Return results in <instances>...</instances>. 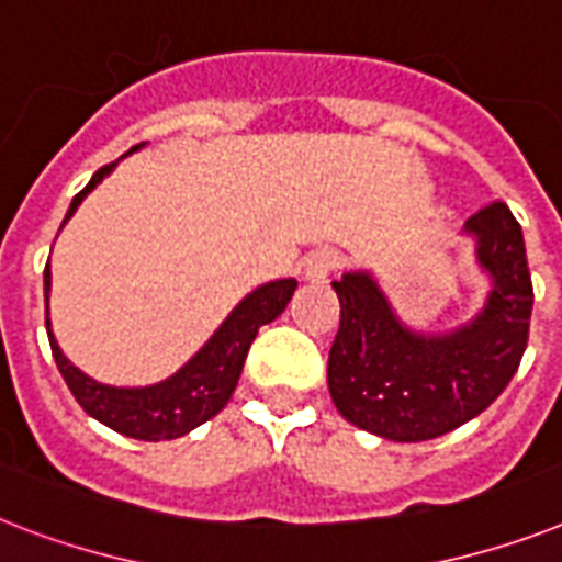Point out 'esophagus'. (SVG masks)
Returning a JSON list of instances; mask_svg holds the SVG:
<instances>
[{
	"instance_id": "34e87169",
	"label": "esophagus",
	"mask_w": 562,
	"mask_h": 562,
	"mask_svg": "<svg viewBox=\"0 0 562 562\" xmlns=\"http://www.w3.org/2000/svg\"><path fill=\"white\" fill-rule=\"evenodd\" d=\"M337 266H340V257L335 248H317L303 259V277L308 282H323Z\"/></svg>"
}]
</instances>
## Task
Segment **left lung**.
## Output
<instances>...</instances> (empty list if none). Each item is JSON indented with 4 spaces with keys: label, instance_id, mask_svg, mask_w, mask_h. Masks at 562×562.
Here are the masks:
<instances>
[{
    "label": "left lung",
    "instance_id": "1",
    "mask_svg": "<svg viewBox=\"0 0 562 562\" xmlns=\"http://www.w3.org/2000/svg\"><path fill=\"white\" fill-rule=\"evenodd\" d=\"M464 231L494 280L476 321L453 335L401 326L369 273L331 282L340 328L328 352V392L346 422L381 439L427 441L499 398L528 346L533 285L522 227L505 202L479 207Z\"/></svg>",
    "mask_w": 562,
    "mask_h": 562
}]
</instances>
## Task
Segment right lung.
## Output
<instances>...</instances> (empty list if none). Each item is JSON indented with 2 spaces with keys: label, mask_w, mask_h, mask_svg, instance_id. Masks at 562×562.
Listing matches in <instances>:
<instances>
[{
  "label": "right lung",
  "mask_w": 562,
  "mask_h": 562,
  "mask_svg": "<svg viewBox=\"0 0 562 562\" xmlns=\"http://www.w3.org/2000/svg\"><path fill=\"white\" fill-rule=\"evenodd\" d=\"M112 167H115V161L100 167L91 176L89 184L75 195L63 225L75 213L77 204L83 202L86 193H91L103 181V176L112 172ZM294 289L296 280H277L245 296L231 312V317L218 326L216 335L202 346V352L178 369L172 378L155 386H144V390H117V386L98 384L89 375H83L75 363H68L66 355L59 352L57 340H54L52 328H48L52 326L48 323V291H52L48 266H45V328H48V344H52L59 375L68 384L77 404L91 418H98L100 424H106V427L130 436V439H178V436L195 430L199 424L222 413V407L234 395L236 381H239L241 367H245V358H248V349L254 344V337H257L259 326L277 321L285 312V305L294 296Z\"/></svg>",
  "instance_id": "obj_1"
}]
</instances>
